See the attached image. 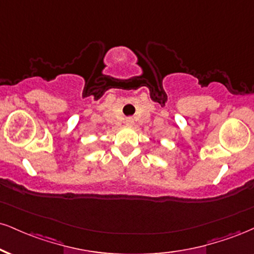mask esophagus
Instances as JSON below:
<instances>
[{
  "instance_id": "esophagus-1",
  "label": "esophagus",
  "mask_w": 254,
  "mask_h": 254,
  "mask_svg": "<svg viewBox=\"0 0 254 254\" xmlns=\"http://www.w3.org/2000/svg\"><path fill=\"white\" fill-rule=\"evenodd\" d=\"M133 123H135V122H133V118L129 117V118L125 119V124L129 125V127H131V125H133Z\"/></svg>"
}]
</instances>
